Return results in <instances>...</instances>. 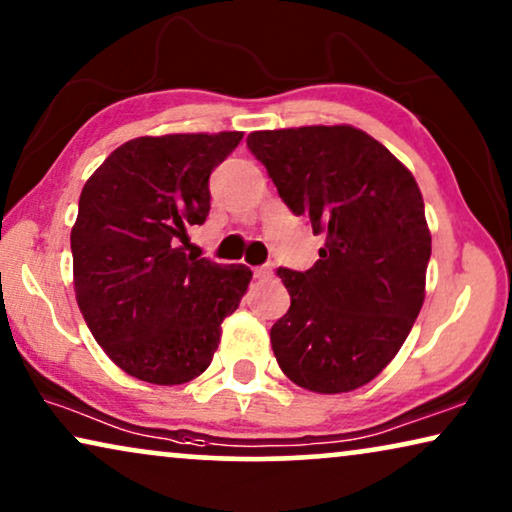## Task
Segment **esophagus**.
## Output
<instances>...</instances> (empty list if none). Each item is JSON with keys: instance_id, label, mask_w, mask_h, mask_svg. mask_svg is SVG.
Returning <instances> with one entry per match:
<instances>
[{"instance_id": "obj_1", "label": "esophagus", "mask_w": 512, "mask_h": 512, "mask_svg": "<svg viewBox=\"0 0 512 512\" xmlns=\"http://www.w3.org/2000/svg\"><path fill=\"white\" fill-rule=\"evenodd\" d=\"M254 277H256V279H268V277H272V268H268V265H261V268H254Z\"/></svg>"}]
</instances>
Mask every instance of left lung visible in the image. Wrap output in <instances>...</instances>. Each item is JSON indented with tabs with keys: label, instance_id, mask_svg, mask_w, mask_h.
I'll return each instance as SVG.
<instances>
[{
	"label": "left lung",
	"instance_id": "1",
	"mask_svg": "<svg viewBox=\"0 0 512 512\" xmlns=\"http://www.w3.org/2000/svg\"><path fill=\"white\" fill-rule=\"evenodd\" d=\"M279 198L324 235L310 270L279 268L291 307L272 326L279 368L317 394L359 389L387 368L424 303L431 233L412 172L352 125L251 132Z\"/></svg>",
	"mask_w": 512,
	"mask_h": 512
}]
</instances>
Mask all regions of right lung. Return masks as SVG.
<instances>
[{
  "label": "right lung",
  "mask_w": 512,
  "mask_h": 512,
  "mask_svg": "<svg viewBox=\"0 0 512 512\" xmlns=\"http://www.w3.org/2000/svg\"><path fill=\"white\" fill-rule=\"evenodd\" d=\"M242 132L137 137L83 186L72 228L74 291L111 361L137 380L184 384L205 373L251 282L247 265L186 254L209 214V174Z\"/></svg>",
  "instance_id": "1"
}]
</instances>
